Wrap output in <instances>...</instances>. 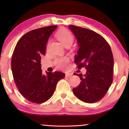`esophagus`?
Instances as JSON below:
<instances>
[{"mask_svg":"<svg viewBox=\"0 0 129 129\" xmlns=\"http://www.w3.org/2000/svg\"><path fill=\"white\" fill-rule=\"evenodd\" d=\"M66 77H72V73H66Z\"/></svg>","mask_w":129,"mask_h":129,"instance_id":"obj_1","label":"esophagus"}]
</instances>
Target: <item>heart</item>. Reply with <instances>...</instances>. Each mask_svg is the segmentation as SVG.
Masks as SVG:
<instances>
[{
  "label": "heart",
  "mask_w": 129,
  "mask_h": 129,
  "mask_svg": "<svg viewBox=\"0 0 129 129\" xmlns=\"http://www.w3.org/2000/svg\"><path fill=\"white\" fill-rule=\"evenodd\" d=\"M56 36L62 44L65 47L68 44L73 42V36L71 32L67 29H61L57 32ZM57 67L60 69H64L67 67L69 62V59L67 57L57 58L54 60Z\"/></svg>",
  "instance_id": "b5f03b06"
}]
</instances>
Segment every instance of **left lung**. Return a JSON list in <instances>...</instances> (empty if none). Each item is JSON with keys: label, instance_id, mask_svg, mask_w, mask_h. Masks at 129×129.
<instances>
[{"label": "left lung", "instance_id": "8db88e82", "mask_svg": "<svg viewBox=\"0 0 129 129\" xmlns=\"http://www.w3.org/2000/svg\"><path fill=\"white\" fill-rule=\"evenodd\" d=\"M79 47L75 62L78 69L85 67V75L76 74L81 80L73 89L78 99L86 103H94L105 95L113 82L114 60L111 48L103 37L93 30L69 25Z\"/></svg>", "mask_w": 129, "mask_h": 129}]
</instances>
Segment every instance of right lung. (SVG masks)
Masks as SVG:
<instances>
[{
  "instance_id": "right-lung-1",
  "label": "right lung",
  "mask_w": 129,
  "mask_h": 129,
  "mask_svg": "<svg viewBox=\"0 0 129 129\" xmlns=\"http://www.w3.org/2000/svg\"><path fill=\"white\" fill-rule=\"evenodd\" d=\"M57 26L32 30L17 43L13 52L11 69L15 84L25 99L33 103L48 100L55 90L57 83L65 75L60 72H47L41 69V56L45 55L48 40Z\"/></svg>"
}]
</instances>
